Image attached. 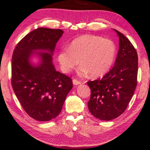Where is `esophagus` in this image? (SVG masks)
Returning a JSON list of instances; mask_svg holds the SVG:
<instances>
[{
	"mask_svg": "<svg viewBox=\"0 0 150 150\" xmlns=\"http://www.w3.org/2000/svg\"><path fill=\"white\" fill-rule=\"evenodd\" d=\"M72 82H73V84H74V85H79V84L81 83V81H78L77 79H73Z\"/></svg>",
	"mask_w": 150,
	"mask_h": 150,
	"instance_id": "34e87169",
	"label": "esophagus"
}]
</instances>
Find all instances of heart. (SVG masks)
Returning <instances> with one entry per match:
<instances>
[{"label": "heart", "mask_w": 150, "mask_h": 150, "mask_svg": "<svg viewBox=\"0 0 150 150\" xmlns=\"http://www.w3.org/2000/svg\"><path fill=\"white\" fill-rule=\"evenodd\" d=\"M116 46L111 40L93 35H83L71 41L69 48L59 52L60 67L64 73H69L79 64V73L88 72L93 77L104 75L109 70L115 61Z\"/></svg>", "instance_id": "1"}]
</instances>
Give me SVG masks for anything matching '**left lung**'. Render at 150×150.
<instances>
[{
	"label": "left lung",
	"mask_w": 150,
	"mask_h": 150,
	"mask_svg": "<svg viewBox=\"0 0 150 150\" xmlns=\"http://www.w3.org/2000/svg\"><path fill=\"white\" fill-rule=\"evenodd\" d=\"M120 40V48L115 65L102 79L88 81L91 98L88 108L100 120L118 117L128 107L137 85L138 55L132 43L115 29Z\"/></svg>",
	"instance_id": "8db88e82"
}]
</instances>
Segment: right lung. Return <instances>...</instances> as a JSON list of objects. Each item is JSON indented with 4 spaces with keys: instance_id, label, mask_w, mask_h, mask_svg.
I'll return each instance as SVG.
<instances>
[{
    "instance_id": "1",
    "label": "right lung",
    "mask_w": 150,
    "mask_h": 150,
    "mask_svg": "<svg viewBox=\"0 0 150 150\" xmlns=\"http://www.w3.org/2000/svg\"><path fill=\"white\" fill-rule=\"evenodd\" d=\"M63 31L38 28L24 37L12 55L11 85L16 97L26 113L35 120L47 122L60 113L67 93L73 87L71 78L56 71L52 54ZM40 53L42 63L33 67L29 57L34 50Z\"/></svg>"
}]
</instances>
